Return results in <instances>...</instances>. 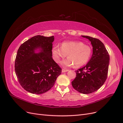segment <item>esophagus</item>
I'll list each match as a JSON object with an SVG mask.
<instances>
[{
  "mask_svg": "<svg viewBox=\"0 0 123 123\" xmlns=\"http://www.w3.org/2000/svg\"><path fill=\"white\" fill-rule=\"evenodd\" d=\"M69 70H66V69H62V72H67Z\"/></svg>",
  "mask_w": 123,
  "mask_h": 123,
  "instance_id": "obj_1",
  "label": "esophagus"
}]
</instances>
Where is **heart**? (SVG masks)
Segmentation results:
<instances>
[{
	"mask_svg": "<svg viewBox=\"0 0 123 123\" xmlns=\"http://www.w3.org/2000/svg\"><path fill=\"white\" fill-rule=\"evenodd\" d=\"M52 54L55 62L59 63L61 59L66 57L68 58L61 62V65L65 67L74 65L75 67H81L89 61L92 55V47L85 45L82 42H64L61 47L55 46L53 48Z\"/></svg>",
	"mask_w": 123,
	"mask_h": 123,
	"instance_id": "b5f03b06",
	"label": "heart"
}]
</instances>
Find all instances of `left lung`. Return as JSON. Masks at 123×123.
<instances>
[{
  "label": "left lung",
  "instance_id": "1",
  "mask_svg": "<svg viewBox=\"0 0 123 123\" xmlns=\"http://www.w3.org/2000/svg\"><path fill=\"white\" fill-rule=\"evenodd\" d=\"M88 39L92 46V55L87 64L76 71V76L72 81L73 87L83 94L98 90L107 78L110 56L104 44L99 40L82 36Z\"/></svg>",
  "mask_w": 123,
  "mask_h": 123
}]
</instances>
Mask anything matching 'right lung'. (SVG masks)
I'll list each match as a JSON object with an SVG mask.
<instances>
[{
	"instance_id": "add662e5",
	"label": "right lung",
	"mask_w": 123,
	"mask_h": 123,
	"mask_svg": "<svg viewBox=\"0 0 123 123\" xmlns=\"http://www.w3.org/2000/svg\"><path fill=\"white\" fill-rule=\"evenodd\" d=\"M54 37L38 35L24 42L18 49L15 72L19 83L26 91L42 94L54 85L62 69L52 58ZM39 49L40 52L35 51Z\"/></svg>"
}]
</instances>
